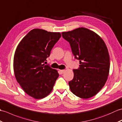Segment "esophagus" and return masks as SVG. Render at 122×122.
Returning <instances> with one entry per match:
<instances>
[{
    "label": "esophagus",
    "mask_w": 122,
    "mask_h": 122,
    "mask_svg": "<svg viewBox=\"0 0 122 122\" xmlns=\"http://www.w3.org/2000/svg\"><path fill=\"white\" fill-rule=\"evenodd\" d=\"M59 71H60V72H61V74H63V73L65 71V70H59Z\"/></svg>",
    "instance_id": "esophagus-1"
}]
</instances>
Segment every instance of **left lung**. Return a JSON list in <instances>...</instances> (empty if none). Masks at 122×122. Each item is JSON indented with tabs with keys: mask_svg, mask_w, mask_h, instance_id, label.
<instances>
[{
	"mask_svg": "<svg viewBox=\"0 0 122 122\" xmlns=\"http://www.w3.org/2000/svg\"><path fill=\"white\" fill-rule=\"evenodd\" d=\"M61 34L80 64L78 69H73L74 78L68 82L70 90L80 98L92 97L103 87L109 76L110 56L107 46L99 35L86 28Z\"/></svg>",
	"mask_w": 122,
	"mask_h": 122,
	"instance_id": "8db88e82",
	"label": "left lung"
}]
</instances>
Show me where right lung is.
<instances>
[{
    "label": "right lung",
    "mask_w": 122,
    "mask_h": 122,
    "mask_svg": "<svg viewBox=\"0 0 122 122\" xmlns=\"http://www.w3.org/2000/svg\"><path fill=\"white\" fill-rule=\"evenodd\" d=\"M61 37L59 32L34 29L16 48L13 58L15 78L24 91L35 99L47 96L59 77L57 70L43 63Z\"/></svg>",
    "instance_id": "add662e5"
}]
</instances>
